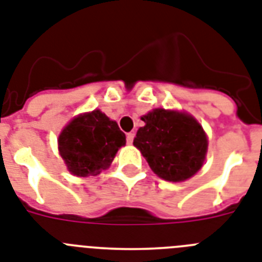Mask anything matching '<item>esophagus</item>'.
<instances>
[{
    "label": "esophagus",
    "instance_id": "1",
    "mask_svg": "<svg viewBox=\"0 0 262 262\" xmlns=\"http://www.w3.org/2000/svg\"><path fill=\"white\" fill-rule=\"evenodd\" d=\"M134 136H135V134H134V133L127 134V138H126L127 144H133V142H134Z\"/></svg>",
    "mask_w": 262,
    "mask_h": 262
}]
</instances>
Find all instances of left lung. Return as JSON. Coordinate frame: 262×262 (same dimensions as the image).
<instances>
[{"mask_svg": "<svg viewBox=\"0 0 262 262\" xmlns=\"http://www.w3.org/2000/svg\"><path fill=\"white\" fill-rule=\"evenodd\" d=\"M134 146L149 167L168 182H184L201 168L207 154V135L191 115L155 108L142 116Z\"/></svg>", "mask_w": 262, "mask_h": 262, "instance_id": "left-lung-1", "label": "left lung"}]
</instances>
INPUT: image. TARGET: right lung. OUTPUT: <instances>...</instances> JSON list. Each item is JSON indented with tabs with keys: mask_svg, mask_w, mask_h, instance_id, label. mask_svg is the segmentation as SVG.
<instances>
[{
	"mask_svg": "<svg viewBox=\"0 0 262 262\" xmlns=\"http://www.w3.org/2000/svg\"><path fill=\"white\" fill-rule=\"evenodd\" d=\"M124 144V133L99 110L71 120L58 139V148L69 171L82 178L97 176L108 168Z\"/></svg>",
	"mask_w": 262,
	"mask_h": 262,
	"instance_id": "right-lung-1",
	"label": "right lung"
}]
</instances>
